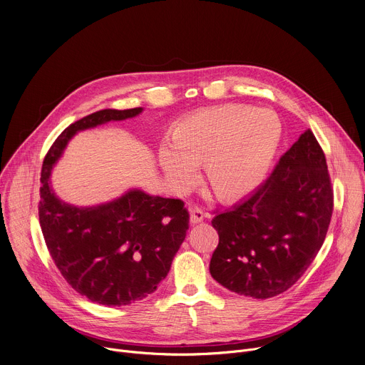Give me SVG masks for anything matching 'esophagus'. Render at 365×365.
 <instances>
[{"label": "esophagus", "instance_id": "34e87169", "mask_svg": "<svg viewBox=\"0 0 365 365\" xmlns=\"http://www.w3.org/2000/svg\"><path fill=\"white\" fill-rule=\"evenodd\" d=\"M205 218L203 212L199 210V207H192L190 210V215H189V224L190 225H196L199 222H202Z\"/></svg>", "mask_w": 365, "mask_h": 365}]
</instances>
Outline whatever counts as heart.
<instances>
[{
  "label": "heart",
  "mask_w": 365,
  "mask_h": 365,
  "mask_svg": "<svg viewBox=\"0 0 365 365\" xmlns=\"http://www.w3.org/2000/svg\"><path fill=\"white\" fill-rule=\"evenodd\" d=\"M283 127L279 115L267 108L242 103L200 110L182 120L173 143L158 150L169 189L182 195L199 176L205 178L224 200H240L262 185L280 147Z\"/></svg>",
  "instance_id": "1"
}]
</instances>
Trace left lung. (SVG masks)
I'll return each mask as SVG.
<instances>
[{"label":"left lung","instance_id":"1","mask_svg":"<svg viewBox=\"0 0 365 365\" xmlns=\"http://www.w3.org/2000/svg\"><path fill=\"white\" fill-rule=\"evenodd\" d=\"M334 193L325 154L306 130L264 185L212 220L220 242L211 276L224 287L269 299L292 287L314 262L331 222Z\"/></svg>","mask_w":365,"mask_h":365}]
</instances>
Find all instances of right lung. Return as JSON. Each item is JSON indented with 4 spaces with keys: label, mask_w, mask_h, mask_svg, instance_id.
I'll use <instances>...</instances> for the list:
<instances>
[{
    "label": "right lung",
    "mask_w": 365,
    "mask_h": 365,
    "mask_svg": "<svg viewBox=\"0 0 365 365\" xmlns=\"http://www.w3.org/2000/svg\"><path fill=\"white\" fill-rule=\"evenodd\" d=\"M141 113L138 107L83 117L58 137L41 168L38 220L48 252L78 293L106 306L131 304L158 289L186 237L189 214L180 199L135 187L106 203L71 205L55 193L50 176L79 131Z\"/></svg>",
    "instance_id": "obj_1"
}]
</instances>
